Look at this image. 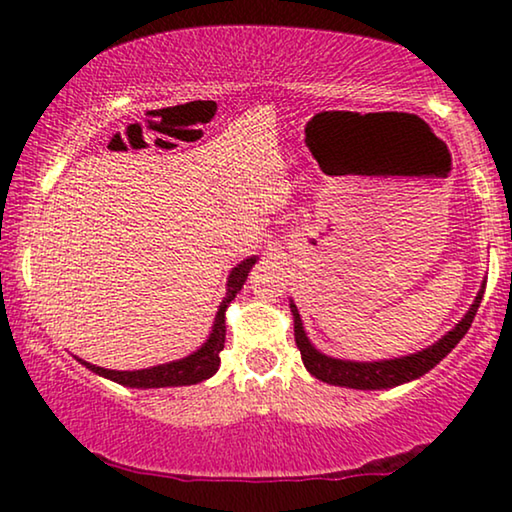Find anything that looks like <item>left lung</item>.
<instances>
[{
  "label": "left lung",
  "mask_w": 512,
  "mask_h": 512,
  "mask_svg": "<svg viewBox=\"0 0 512 512\" xmlns=\"http://www.w3.org/2000/svg\"><path fill=\"white\" fill-rule=\"evenodd\" d=\"M485 294V280L480 285V292L476 294L474 303L467 310V315L460 319V324H455L444 338H439L434 345L414 352L409 356L400 358H384V361H345V358H333L329 354H322L312 345L308 333L303 329L301 315L296 310L294 301H289L294 315V338L296 347H299L305 370L319 381L333 386H345V388H358V391H381V388H393L407 381H414L423 377L425 372H430L441 358L448 356L455 349L457 342L464 338V333L469 331L471 322H474L478 305L483 301Z\"/></svg>",
  "instance_id": "left-lung-1"
}]
</instances>
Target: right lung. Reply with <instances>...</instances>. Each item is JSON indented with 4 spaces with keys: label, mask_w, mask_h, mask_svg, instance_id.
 Returning a JSON list of instances; mask_svg holds the SVG:
<instances>
[{
    "label": "right lung",
    "mask_w": 512,
    "mask_h": 512,
    "mask_svg": "<svg viewBox=\"0 0 512 512\" xmlns=\"http://www.w3.org/2000/svg\"><path fill=\"white\" fill-rule=\"evenodd\" d=\"M259 257H248L243 259L241 264H236L230 271V278H227V292L223 303L218 305L216 319H213L211 333L207 342L200 349H195L193 354L179 358V361H170L163 365H154V368H144V370H108V368H98V365H91L87 361H78L89 368L96 375H101L110 381H117L121 386L128 388H167V386H190V384H200V381L213 377L218 372L220 365V352L225 347V312L227 305H230L236 294L241 292L243 282H246L250 269H253L255 262Z\"/></svg>",
    "instance_id": "1"
}]
</instances>
